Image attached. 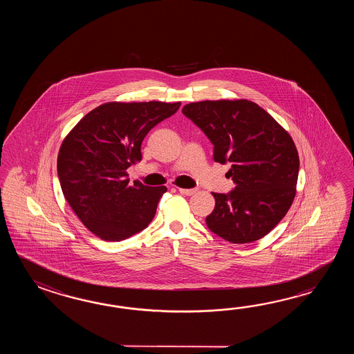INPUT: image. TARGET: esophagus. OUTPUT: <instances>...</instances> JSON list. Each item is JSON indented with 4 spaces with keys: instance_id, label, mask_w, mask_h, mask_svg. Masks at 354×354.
<instances>
[{
    "instance_id": "esophagus-1",
    "label": "esophagus",
    "mask_w": 354,
    "mask_h": 354,
    "mask_svg": "<svg viewBox=\"0 0 354 354\" xmlns=\"http://www.w3.org/2000/svg\"><path fill=\"white\" fill-rule=\"evenodd\" d=\"M178 191H180L182 195L186 196H192L197 192L196 188H178Z\"/></svg>"
}]
</instances>
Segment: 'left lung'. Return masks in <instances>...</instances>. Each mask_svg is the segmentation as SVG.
<instances>
[{"label":"left lung","mask_w":354,"mask_h":354,"mask_svg":"<svg viewBox=\"0 0 354 354\" xmlns=\"http://www.w3.org/2000/svg\"><path fill=\"white\" fill-rule=\"evenodd\" d=\"M182 113L214 144V160L230 162L233 191L215 194L206 216L212 233L234 243L258 241L286 215L296 195L299 153L270 113L248 100L200 101Z\"/></svg>","instance_id":"left-lung-1"}]
</instances>
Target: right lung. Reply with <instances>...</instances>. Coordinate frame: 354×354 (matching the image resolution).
I'll list each match as a JSON object with an SVG mask.
<instances>
[{"label":"right lung","instance_id":"obj_1","mask_svg":"<svg viewBox=\"0 0 354 354\" xmlns=\"http://www.w3.org/2000/svg\"><path fill=\"white\" fill-rule=\"evenodd\" d=\"M180 102H106L83 116L64 138L57 159L69 206L100 239L119 241L142 232L156 215L166 186L129 183L142 160V142Z\"/></svg>","mask_w":354,"mask_h":354}]
</instances>
